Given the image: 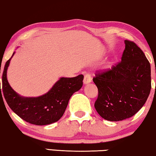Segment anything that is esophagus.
<instances>
[{"label":"esophagus","instance_id":"1","mask_svg":"<svg viewBox=\"0 0 156 156\" xmlns=\"http://www.w3.org/2000/svg\"><path fill=\"white\" fill-rule=\"evenodd\" d=\"M92 82V78H91V74L89 73H87L85 75H84V84H87L89 83Z\"/></svg>","mask_w":156,"mask_h":156}]
</instances>
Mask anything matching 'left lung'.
I'll list each match as a JSON object with an SVG mask.
<instances>
[{
    "label": "left lung",
    "mask_w": 156,
    "mask_h": 156,
    "mask_svg": "<svg viewBox=\"0 0 156 156\" xmlns=\"http://www.w3.org/2000/svg\"><path fill=\"white\" fill-rule=\"evenodd\" d=\"M121 62L111 69L98 72L93 82L98 89L97 112L109 121L131 118L142 108L151 89V64L134 42L125 40Z\"/></svg>",
    "instance_id": "1"
}]
</instances>
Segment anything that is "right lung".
<instances>
[{"label":"right lung","instance_id":"add662e5","mask_svg":"<svg viewBox=\"0 0 156 156\" xmlns=\"http://www.w3.org/2000/svg\"><path fill=\"white\" fill-rule=\"evenodd\" d=\"M14 54L15 52L4 66L0 95L2 96L1 92H3L10 108L27 122L45 125L58 121L63 116L72 94L82 88L84 76L80 74L75 77H62L44 95L37 98H24L11 88L7 80V69Z\"/></svg>","mask_w":156,"mask_h":156}]
</instances>
